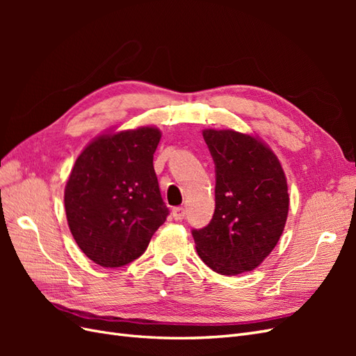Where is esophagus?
<instances>
[{
	"mask_svg": "<svg viewBox=\"0 0 356 356\" xmlns=\"http://www.w3.org/2000/svg\"><path fill=\"white\" fill-rule=\"evenodd\" d=\"M172 215H174V220L181 221V220H184V217H186V209L182 207H177V208L172 209Z\"/></svg>",
	"mask_w": 356,
	"mask_h": 356,
	"instance_id": "34e87169",
	"label": "esophagus"
}]
</instances>
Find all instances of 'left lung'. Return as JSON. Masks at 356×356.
<instances>
[{
	"label": "left lung",
	"instance_id": "1",
	"mask_svg": "<svg viewBox=\"0 0 356 356\" xmlns=\"http://www.w3.org/2000/svg\"><path fill=\"white\" fill-rule=\"evenodd\" d=\"M215 165V211L191 230L202 261L225 276L251 272L273 251L289 208L284 169L260 139L203 131Z\"/></svg>",
	"mask_w": 356,
	"mask_h": 356
}]
</instances>
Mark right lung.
<instances>
[{
  "instance_id": "right-lung-1",
  "label": "right lung",
  "mask_w": 356,
  "mask_h": 356,
  "mask_svg": "<svg viewBox=\"0 0 356 356\" xmlns=\"http://www.w3.org/2000/svg\"><path fill=\"white\" fill-rule=\"evenodd\" d=\"M160 136L156 127L104 135L75 160L65 187L67 220L93 263H132L166 221L169 209L153 166Z\"/></svg>"
}]
</instances>
